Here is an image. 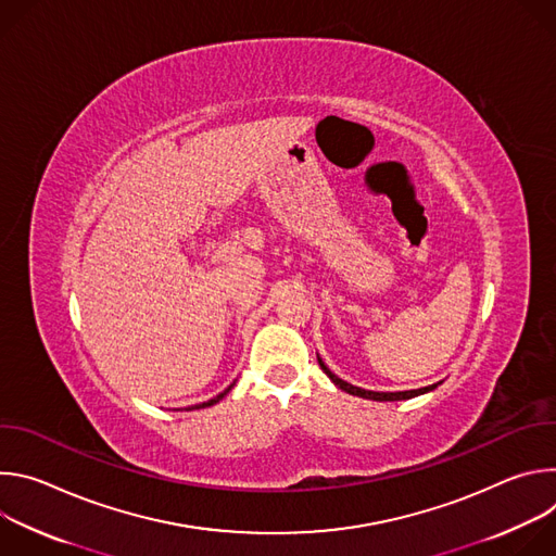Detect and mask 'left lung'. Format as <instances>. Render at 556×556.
I'll list each match as a JSON object with an SVG mask.
<instances>
[{
	"mask_svg": "<svg viewBox=\"0 0 556 556\" xmlns=\"http://www.w3.org/2000/svg\"><path fill=\"white\" fill-rule=\"evenodd\" d=\"M319 365H321V369L330 376V380H332L339 389H343V391H348V393H352V395H361V399H367V401H378V403H382V401H409V399H416V395H422V393H427V391H433V389L440 384V382H435V384L420 387V389H412V391H369V389H361V387H354V384L341 380L337 374H332V371L326 367V363H324L321 358H319Z\"/></svg>",
	"mask_w": 556,
	"mask_h": 556,
	"instance_id": "obj_1",
	"label": "left lung"
}]
</instances>
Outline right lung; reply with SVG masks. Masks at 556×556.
<instances>
[{"instance_id":"add662e5","label":"right lung","mask_w":556,"mask_h":556,"mask_svg":"<svg viewBox=\"0 0 556 556\" xmlns=\"http://www.w3.org/2000/svg\"><path fill=\"white\" fill-rule=\"evenodd\" d=\"M230 387H232V384H230ZM230 387H228V389H224V391H222V393H217V395H215V399H211V401H208V403H202V405H193V407H189V412H191V409H204V407H211V405H215V403H219V401H222V399H224V395H226V393H228V391H230Z\"/></svg>"}]
</instances>
